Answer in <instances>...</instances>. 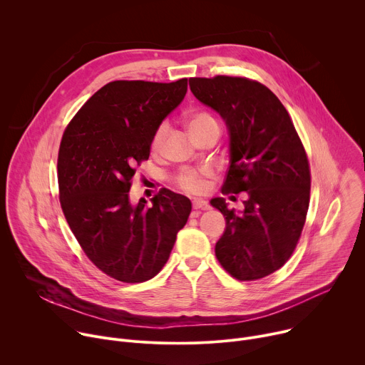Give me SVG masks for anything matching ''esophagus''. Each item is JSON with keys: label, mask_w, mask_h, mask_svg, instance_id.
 I'll list each match as a JSON object with an SVG mask.
<instances>
[{"label": "esophagus", "mask_w": 365, "mask_h": 365, "mask_svg": "<svg viewBox=\"0 0 365 365\" xmlns=\"http://www.w3.org/2000/svg\"><path fill=\"white\" fill-rule=\"evenodd\" d=\"M192 207H193V211H192V217L193 218H196V217H199L202 212V210H205L206 207V202L205 200H200V199H195L193 200V203H192Z\"/></svg>", "instance_id": "esophagus-1"}]
</instances>
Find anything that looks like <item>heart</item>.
<instances>
[{
    "label": "heart",
    "mask_w": 365,
    "mask_h": 365,
    "mask_svg": "<svg viewBox=\"0 0 365 365\" xmlns=\"http://www.w3.org/2000/svg\"><path fill=\"white\" fill-rule=\"evenodd\" d=\"M186 123L189 125V130L192 134H199L207 128L218 127V121L212 114L207 111H193L186 117ZM169 133V124L162 123L158 128H155L153 137H151V150H159ZM211 170H196V169H186L182 172V175L178 178V185L182 190L190 195H203L207 187H210V183H207V179L211 178Z\"/></svg>",
    "instance_id": "1"
}]
</instances>
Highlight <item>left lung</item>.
Here are the masks:
<instances>
[{"instance_id":"left-lung-1","label":"left lung","mask_w":365,"mask_h":365,"mask_svg":"<svg viewBox=\"0 0 365 365\" xmlns=\"http://www.w3.org/2000/svg\"><path fill=\"white\" fill-rule=\"evenodd\" d=\"M189 86L230 130L222 193H248L241 214L224 197L211 200L227 221L215 255L237 280L263 279L286 264L299 242L310 199L307 154L287 110L263 83L218 75L190 78Z\"/></svg>"}]
</instances>
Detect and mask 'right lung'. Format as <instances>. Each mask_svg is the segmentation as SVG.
Wrapping results in <instances>:
<instances>
[{
	"instance_id": "1",
	"label": "right lung",
	"mask_w": 365,
	"mask_h": 365,
	"mask_svg": "<svg viewBox=\"0 0 365 365\" xmlns=\"http://www.w3.org/2000/svg\"><path fill=\"white\" fill-rule=\"evenodd\" d=\"M187 79L170 83L113 81L96 91L68 124L58 155L65 218L91 262L124 283L153 279L169 259L187 222L190 200L169 189L130 202L135 166L151 137L179 106Z\"/></svg>"
}]
</instances>
